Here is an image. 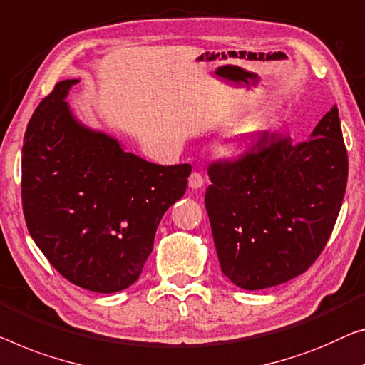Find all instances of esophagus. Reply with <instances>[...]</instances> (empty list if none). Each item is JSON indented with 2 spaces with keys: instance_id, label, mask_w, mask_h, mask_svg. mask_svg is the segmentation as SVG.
Returning <instances> with one entry per match:
<instances>
[{
  "instance_id": "obj_1",
  "label": "esophagus",
  "mask_w": 365,
  "mask_h": 365,
  "mask_svg": "<svg viewBox=\"0 0 365 365\" xmlns=\"http://www.w3.org/2000/svg\"><path fill=\"white\" fill-rule=\"evenodd\" d=\"M203 183H205V178L200 172H192V175L188 177V187L190 188L198 190V188L203 187Z\"/></svg>"
}]
</instances>
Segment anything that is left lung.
<instances>
[{"instance_id": "8db88e82", "label": "left lung", "mask_w": 365, "mask_h": 365, "mask_svg": "<svg viewBox=\"0 0 365 365\" xmlns=\"http://www.w3.org/2000/svg\"><path fill=\"white\" fill-rule=\"evenodd\" d=\"M347 165L336 106L312 139L264 130L246 154L211 162L205 206L222 274L262 290L312 267L338 220Z\"/></svg>"}]
</instances>
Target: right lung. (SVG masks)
Here are the masks:
<instances>
[{
	"label": "right lung",
	"mask_w": 365,
	"mask_h": 365,
	"mask_svg": "<svg viewBox=\"0 0 365 365\" xmlns=\"http://www.w3.org/2000/svg\"><path fill=\"white\" fill-rule=\"evenodd\" d=\"M77 81H58L27 124L23 211L58 274L85 290L114 293L139 279L157 226L183 197L192 165L152 164L81 126L63 101Z\"/></svg>",
	"instance_id": "add662e5"
}]
</instances>
